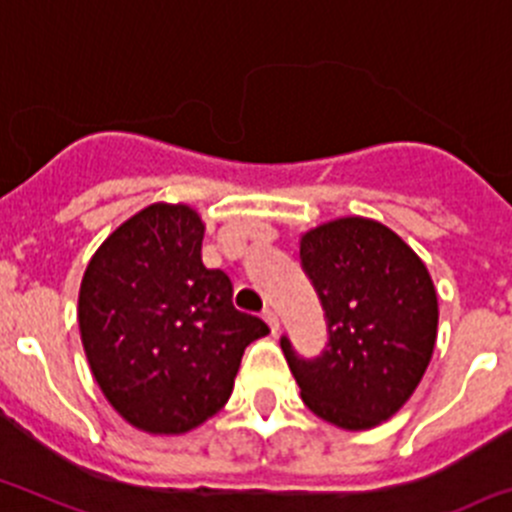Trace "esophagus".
Here are the masks:
<instances>
[{"label": "esophagus", "mask_w": 512, "mask_h": 512, "mask_svg": "<svg viewBox=\"0 0 512 512\" xmlns=\"http://www.w3.org/2000/svg\"><path fill=\"white\" fill-rule=\"evenodd\" d=\"M261 317H264V320H266V325L271 327V332H276V330H279V317H276V312H274V309H269V307H266V309H264V314H261Z\"/></svg>", "instance_id": "obj_1"}]
</instances>
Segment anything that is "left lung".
I'll return each instance as SVG.
<instances>
[{
    "instance_id": "obj_1",
    "label": "left lung",
    "mask_w": 512,
    "mask_h": 512,
    "mask_svg": "<svg viewBox=\"0 0 512 512\" xmlns=\"http://www.w3.org/2000/svg\"><path fill=\"white\" fill-rule=\"evenodd\" d=\"M299 259L327 320L317 358H302L281 337L302 401L340 429L391 419L419 386L437 342V292L424 261L368 218L304 233Z\"/></svg>"
}]
</instances>
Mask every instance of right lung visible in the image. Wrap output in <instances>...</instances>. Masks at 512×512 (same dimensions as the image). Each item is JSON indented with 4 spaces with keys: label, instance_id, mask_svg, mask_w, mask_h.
<instances>
[{
    "label": "right lung",
    "instance_id": "1",
    "mask_svg": "<svg viewBox=\"0 0 512 512\" xmlns=\"http://www.w3.org/2000/svg\"><path fill=\"white\" fill-rule=\"evenodd\" d=\"M205 225L157 203L111 233L83 274L78 325L103 396L137 429L185 434L231 398L243 350L269 332L200 259Z\"/></svg>",
    "mask_w": 512,
    "mask_h": 512
}]
</instances>
